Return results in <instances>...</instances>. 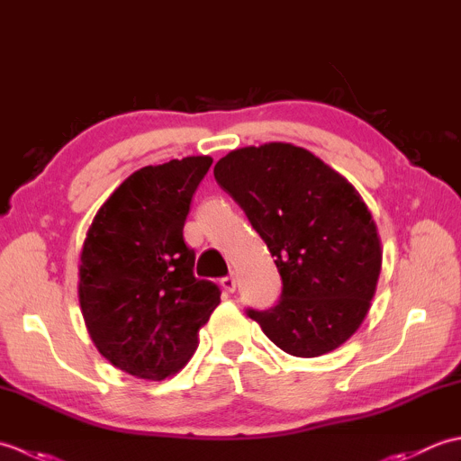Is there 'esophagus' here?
<instances>
[{
  "label": "esophagus",
  "mask_w": 461,
  "mask_h": 461,
  "mask_svg": "<svg viewBox=\"0 0 461 461\" xmlns=\"http://www.w3.org/2000/svg\"><path fill=\"white\" fill-rule=\"evenodd\" d=\"M220 283H221L223 291H228V293H233V291H236V277H233V276L223 277Z\"/></svg>",
  "instance_id": "1"
}]
</instances>
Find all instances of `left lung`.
<instances>
[{
	"label": "left lung",
	"instance_id": "8db88e82",
	"mask_svg": "<svg viewBox=\"0 0 461 461\" xmlns=\"http://www.w3.org/2000/svg\"><path fill=\"white\" fill-rule=\"evenodd\" d=\"M213 176L267 243L283 283L277 305L248 309V317L293 357H321L348 340L382 263L358 192L309 150L283 142L233 150Z\"/></svg>",
	"mask_w": 461,
	"mask_h": 461
}]
</instances>
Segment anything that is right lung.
Segmentation results:
<instances>
[{
  "label": "right lung",
  "instance_id": "1",
  "mask_svg": "<svg viewBox=\"0 0 461 461\" xmlns=\"http://www.w3.org/2000/svg\"><path fill=\"white\" fill-rule=\"evenodd\" d=\"M210 166V156L144 166L113 192L86 233L85 325L101 355L132 376L178 372L220 305V287L194 276L195 253L184 241L192 195Z\"/></svg>",
  "mask_w": 461,
  "mask_h": 461
}]
</instances>
